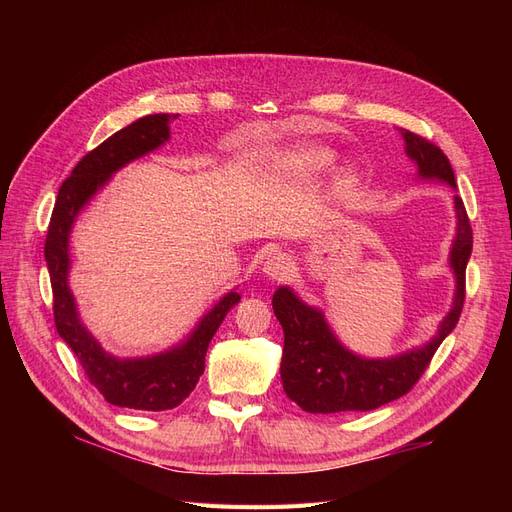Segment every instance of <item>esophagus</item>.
<instances>
[{
	"label": "esophagus",
	"mask_w": 512,
	"mask_h": 512,
	"mask_svg": "<svg viewBox=\"0 0 512 512\" xmlns=\"http://www.w3.org/2000/svg\"><path fill=\"white\" fill-rule=\"evenodd\" d=\"M290 271H292L290 258L284 254H273L262 262V273H265L269 280H286Z\"/></svg>",
	"instance_id": "obj_1"
}]
</instances>
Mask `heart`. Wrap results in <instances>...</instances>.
<instances>
[{"label":"heart","instance_id":"b5f03b06","mask_svg":"<svg viewBox=\"0 0 512 512\" xmlns=\"http://www.w3.org/2000/svg\"><path fill=\"white\" fill-rule=\"evenodd\" d=\"M335 162V153L320 145H301L286 156V166L301 173H320Z\"/></svg>","mask_w":512,"mask_h":512}]
</instances>
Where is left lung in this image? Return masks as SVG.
<instances>
[{"instance_id": "1", "label": "left lung", "mask_w": 512, "mask_h": 512, "mask_svg": "<svg viewBox=\"0 0 512 512\" xmlns=\"http://www.w3.org/2000/svg\"><path fill=\"white\" fill-rule=\"evenodd\" d=\"M406 143V156L416 164L418 177L442 181L457 190L453 166L433 143L408 130H399ZM457 230L448 265L455 275V297L438 333L427 344L401 352L389 359H369L354 354L339 342L324 312L307 305L290 286L273 294V312L284 329L282 384L286 395L312 414L376 410L406 395L423 376L433 352L457 327L466 299V267L472 254V228L463 200L455 196Z\"/></svg>"}]
</instances>
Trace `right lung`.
<instances>
[{
  "instance_id": "1",
  "label": "right lung",
  "mask_w": 512,
  "mask_h": 512,
  "mask_svg": "<svg viewBox=\"0 0 512 512\" xmlns=\"http://www.w3.org/2000/svg\"><path fill=\"white\" fill-rule=\"evenodd\" d=\"M177 115H147L89 151L74 166L72 175L61 183L49 232L44 243V260L53 286V314L59 337L72 348L91 384L108 404L132 410L160 412L177 408L188 397L205 371V354L211 337L226 314L241 297L232 288L196 322L188 337L173 348L149 356L119 359L106 352L83 324L76 299L68 284L70 235L79 213L87 207L111 177L126 164L156 151L170 138V126Z\"/></svg>"
}]
</instances>
